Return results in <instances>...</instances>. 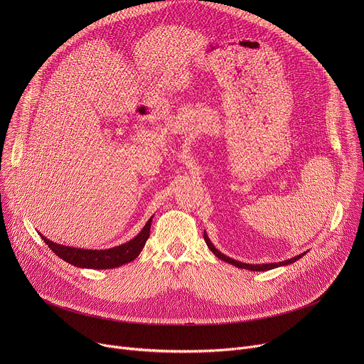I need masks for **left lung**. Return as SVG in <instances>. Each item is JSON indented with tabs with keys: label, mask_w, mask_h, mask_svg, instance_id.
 Returning <instances> with one entry per match:
<instances>
[{
	"label": "left lung",
	"mask_w": 364,
	"mask_h": 364,
	"mask_svg": "<svg viewBox=\"0 0 364 364\" xmlns=\"http://www.w3.org/2000/svg\"><path fill=\"white\" fill-rule=\"evenodd\" d=\"M203 237H204V240H205V243H207V246H209V249L219 257V259H222V261H225V262H228V264H230V265H235V267H237V268H242V269H247V271H269V269H274V268H278V267H284V265H289V264H294V262H296L299 257H302L304 255H305V252L304 253H301V255H296L295 257H291V259H288V261H284V262H278V264H264V265H250V264H243V262H239V261H235V259H232V257H229V256H226V255H223L220 250H218L215 246H213V243L210 242V239H209V236H207V233L204 232V235H203Z\"/></svg>",
	"instance_id": "obj_1"
}]
</instances>
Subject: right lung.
Masks as SVG:
<instances>
[{
    "instance_id": "1",
    "label": "right lung",
    "mask_w": 364,
    "mask_h": 364,
    "mask_svg": "<svg viewBox=\"0 0 364 364\" xmlns=\"http://www.w3.org/2000/svg\"><path fill=\"white\" fill-rule=\"evenodd\" d=\"M152 218L154 216L149 218V220L145 223L142 230L134 239L111 249H103V250L77 249V247H70V246L51 242L46 239L43 235H41V239L59 257H62L63 261H66L70 265H75L77 268H87V269H114L134 261V259L141 253L146 239L149 237Z\"/></svg>"
}]
</instances>
